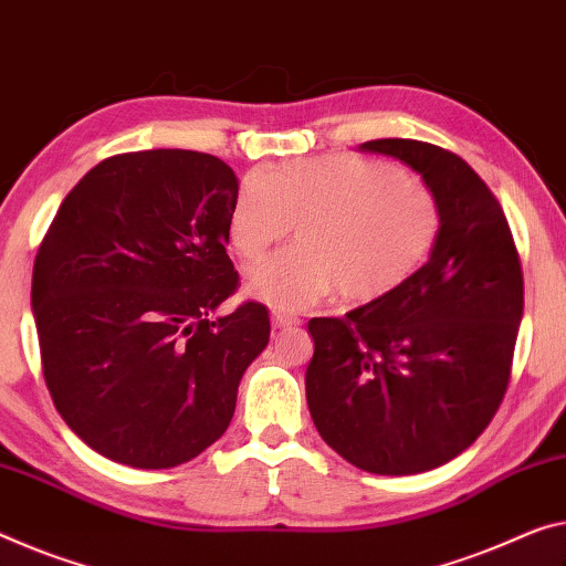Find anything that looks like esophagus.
Segmentation results:
<instances>
[{
  "instance_id": "1",
  "label": "esophagus",
  "mask_w": 566,
  "mask_h": 566,
  "mask_svg": "<svg viewBox=\"0 0 566 566\" xmlns=\"http://www.w3.org/2000/svg\"><path fill=\"white\" fill-rule=\"evenodd\" d=\"M301 318L298 316H291V313H283V311H273V326L275 328H291V326H298Z\"/></svg>"
}]
</instances>
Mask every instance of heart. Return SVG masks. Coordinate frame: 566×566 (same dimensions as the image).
<instances>
[{
  "instance_id": "obj_1",
  "label": "heart",
  "mask_w": 566,
  "mask_h": 566,
  "mask_svg": "<svg viewBox=\"0 0 566 566\" xmlns=\"http://www.w3.org/2000/svg\"><path fill=\"white\" fill-rule=\"evenodd\" d=\"M293 224L298 245L250 268L245 281L283 311L336 289L354 303L385 298L432 253L442 210L420 179L364 156H313L248 174L228 220L234 253L258 260Z\"/></svg>"
}]
</instances>
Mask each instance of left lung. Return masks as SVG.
Wrapping results in <instances>:
<instances>
[{
    "label": "left lung",
    "mask_w": 566,
    "mask_h": 566,
    "mask_svg": "<svg viewBox=\"0 0 566 566\" xmlns=\"http://www.w3.org/2000/svg\"><path fill=\"white\" fill-rule=\"evenodd\" d=\"M359 149L420 171L442 228L428 263L397 291L344 318L308 321V410L321 438L361 471L424 473L471 448L499 412L524 275L499 199L458 154L415 138Z\"/></svg>",
    "instance_id": "left-lung-1"
}]
</instances>
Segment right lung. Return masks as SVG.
Returning <instances> with one entry per match:
<instances>
[{
	"mask_svg": "<svg viewBox=\"0 0 566 566\" xmlns=\"http://www.w3.org/2000/svg\"><path fill=\"white\" fill-rule=\"evenodd\" d=\"M238 177L212 154L128 151L71 189L32 271L42 377L85 446L159 471L228 430L238 385L271 338L238 291L228 220Z\"/></svg>",
	"mask_w": 566,
	"mask_h": 566,
	"instance_id": "1",
	"label": "right lung"
}]
</instances>
